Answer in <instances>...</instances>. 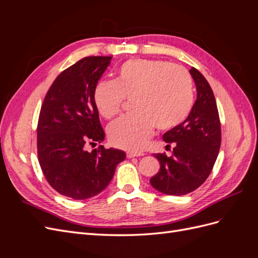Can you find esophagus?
<instances>
[{
    "label": "esophagus",
    "instance_id": "1",
    "mask_svg": "<svg viewBox=\"0 0 258 258\" xmlns=\"http://www.w3.org/2000/svg\"><path fill=\"white\" fill-rule=\"evenodd\" d=\"M143 153H132L128 152L127 153V158H134V157H139V156H143Z\"/></svg>",
    "mask_w": 258,
    "mask_h": 258
}]
</instances>
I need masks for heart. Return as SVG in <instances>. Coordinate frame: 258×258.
Listing matches in <instances>:
<instances>
[{"mask_svg":"<svg viewBox=\"0 0 258 258\" xmlns=\"http://www.w3.org/2000/svg\"><path fill=\"white\" fill-rule=\"evenodd\" d=\"M93 99L99 113L112 119L121 111L124 99H132V113L116 120L107 137L117 147L140 151L156 126L170 130L189 114L194 100L192 79L181 66L158 59H130L117 70L116 80L100 82Z\"/></svg>","mask_w":258,"mask_h":258,"instance_id":"obj_1","label":"heart"}]
</instances>
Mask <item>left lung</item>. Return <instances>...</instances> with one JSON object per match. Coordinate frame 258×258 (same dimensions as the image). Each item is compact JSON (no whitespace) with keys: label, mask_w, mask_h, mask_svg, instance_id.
Here are the masks:
<instances>
[{"label":"left lung","mask_w":258,"mask_h":258,"mask_svg":"<svg viewBox=\"0 0 258 258\" xmlns=\"http://www.w3.org/2000/svg\"><path fill=\"white\" fill-rule=\"evenodd\" d=\"M189 72L197 87V100L188 117L163 135L172 156L154 154L160 163L151 178L155 189L170 196H182L197 189L212 172L222 142L221 120L212 88L196 68Z\"/></svg>","instance_id":"1"}]
</instances>
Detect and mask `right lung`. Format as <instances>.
Returning <instances> with one entry per match:
<instances>
[{
	"label": "right lung",
	"instance_id": "obj_1",
	"mask_svg": "<svg viewBox=\"0 0 258 258\" xmlns=\"http://www.w3.org/2000/svg\"><path fill=\"white\" fill-rule=\"evenodd\" d=\"M112 57H85L62 71L46 93L37 121V158L52 188L84 200L105 189L126 154L100 145L104 140L93 99Z\"/></svg>",
	"mask_w": 258,
	"mask_h": 258
}]
</instances>
